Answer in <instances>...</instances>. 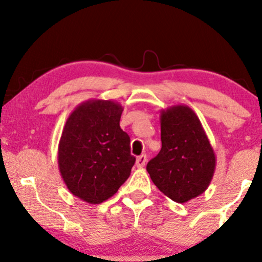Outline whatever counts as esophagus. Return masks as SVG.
Masks as SVG:
<instances>
[{
  "mask_svg": "<svg viewBox=\"0 0 262 262\" xmlns=\"http://www.w3.org/2000/svg\"><path fill=\"white\" fill-rule=\"evenodd\" d=\"M146 163V155H141L137 157V160H136V166L138 168H143L145 166Z\"/></svg>",
  "mask_w": 262,
  "mask_h": 262,
  "instance_id": "34e87169",
  "label": "esophagus"
}]
</instances>
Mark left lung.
<instances>
[{"label": "left lung", "instance_id": "left-lung-1", "mask_svg": "<svg viewBox=\"0 0 262 262\" xmlns=\"http://www.w3.org/2000/svg\"><path fill=\"white\" fill-rule=\"evenodd\" d=\"M162 148L146 164L156 187L177 203H186L209 187L216 155L194 111L185 105L161 111Z\"/></svg>", "mask_w": 262, "mask_h": 262}]
</instances>
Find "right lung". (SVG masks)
<instances>
[{"label": "right lung", "instance_id": "right-lung-1", "mask_svg": "<svg viewBox=\"0 0 262 262\" xmlns=\"http://www.w3.org/2000/svg\"><path fill=\"white\" fill-rule=\"evenodd\" d=\"M123 106L112 100H88L75 108L58 144V167L75 196L100 204L116 194L130 177L136 157L120 128Z\"/></svg>", "mask_w": 262, "mask_h": 262}]
</instances>
